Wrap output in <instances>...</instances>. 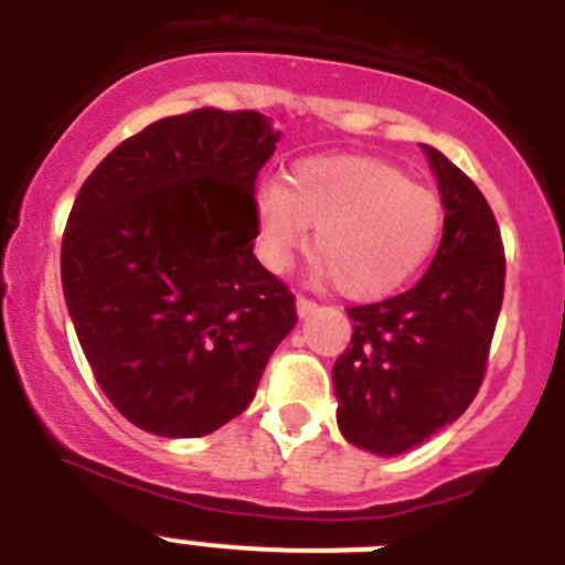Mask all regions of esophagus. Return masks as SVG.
I'll list each match as a JSON object with an SVG mask.
<instances>
[{
    "label": "esophagus",
    "mask_w": 565,
    "mask_h": 565,
    "mask_svg": "<svg viewBox=\"0 0 565 565\" xmlns=\"http://www.w3.org/2000/svg\"><path fill=\"white\" fill-rule=\"evenodd\" d=\"M317 311V302L308 297H297V313L299 317H311V313Z\"/></svg>",
    "instance_id": "34e87169"
}]
</instances>
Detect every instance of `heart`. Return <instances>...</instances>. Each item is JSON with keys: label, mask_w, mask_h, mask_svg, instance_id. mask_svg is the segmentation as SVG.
<instances>
[{"label": "heart", "mask_w": 565, "mask_h": 565, "mask_svg": "<svg viewBox=\"0 0 565 565\" xmlns=\"http://www.w3.org/2000/svg\"><path fill=\"white\" fill-rule=\"evenodd\" d=\"M257 252L282 268L313 226L319 271L348 299H382L411 282L436 248L444 206L402 169L359 154L297 161L286 183L254 192Z\"/></svg>", "instance_id": "b5f03b06"}]
</instances>
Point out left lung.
<instances>
[{"label": "left lung", "instance_id": "obj_1", "mask_svg": "<svg viewBox=\"0 0 565 565\" xmlns=\"http://www.w3.org/2000/svg\"><path fill=\"white\" fill-rule=\"evenodd\" d=\"M422 149L441 192V246L411 291L348 308L351 348L333 364L339 433L382 458L436 436L476 398L507 277L487 198L438 149Z\"/></svg>", "mask_w": 565, "mask_h": 565}]
</instances>
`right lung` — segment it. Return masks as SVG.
Listing matches in <instances>:
<instances>
[{
	"label": "right lung",
	"mask_w": 565,
	"mask_h": 565,
	"mask_svg": "<svg viewBox=\"0 0 565 565\" xmlns=\"http://www.w3.org/2000/svg\"><path fill=\"white\" fill-rule=\"evenodd\" d=\"M266 115L194 109L93 169L62 239V288L98 387L135 427L201 438L252 404L294 294L254 257Z\"/></svg>",
	"instance_id": "obj_1"
}]
</instances>
